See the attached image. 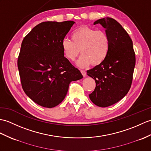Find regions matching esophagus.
<instances>
[{
  "mask_svg": "<svg viewBox=\"0 0 151 151\" xmlns=\"http://www.w3.org/2000/svg\"><path fill=\"white\" fill-rule=\"evenodd\" d=\"M80 71H81V73H82V75L83 76H86V72L84 71V70H80Z\"/></svg>",
  "mask_w": 151,
  "mask_h": 151,
  "instance_id": "34e87169",
  "label": "esophagus"
}]
</instances>
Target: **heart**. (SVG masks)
<instances>
[{"label": "heart", "instance_id": "1", "mask_svg": "<svg viewBox=\"0 0 151 151\" xmlns=\"http://www.w3.org/2000/svg\"><path fill=\"white\" fill-rule=\"evenodd\" d=\"M71 40L64 39L62 49L66 58L74 61L80 52L82 55L76 64L86 68L91 64L96 66L106 58L109 51V37L106 31L82 26L73 31Z\"/></svg>", "mask_w": 151, "mask_h": 151}]
</instances>
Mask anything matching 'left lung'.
I'll use <instances>...</instances> for the list:
<instances>
[{"instance_id": "obj_1", "label": "left lung", "mask_w": 151, "mask_h": 151, "mask_svg": "<svg viewBox=\"0 0 151 151\" xmlns=\"http://www.w3.org/2000/svg\"><path fill=\"white\" fill-rule=\"evenodd\" d=\"M100 24L109 37V51L104 61L87 71L96 82L89 99L96 106H112L127 94L131 87L136 63L132 41L116 20L107 17L94 22Z\"/></svg>"}]
</instances>
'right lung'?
<instances>
[{"mask_svg": "<svg viewBox=\"0 0 151 151\" xmlns=\"http://www.w3.org/2000/svg\"><path fill=\"white\" fill-rule=\"evenodd\" d=\"M75 22H43L24 38L17 65L27 96L40 106L52 108L65 99L72 81L82 73L64 57L62 42Z\"/></svg>", "mask_w": 151, "mask_h": 151, "instance_id": "obj_1", "label": "right lung"}]
</instances>
